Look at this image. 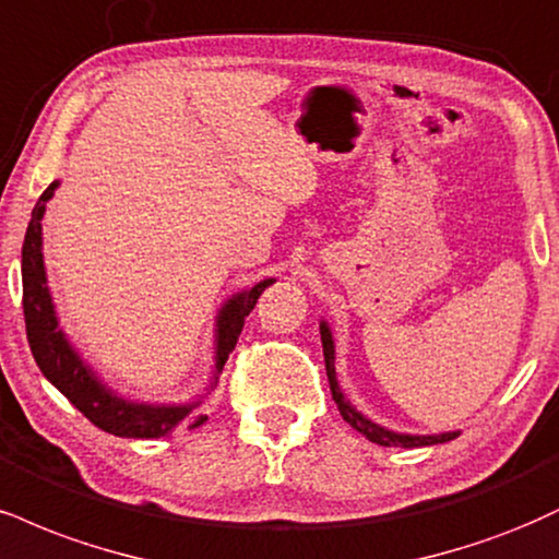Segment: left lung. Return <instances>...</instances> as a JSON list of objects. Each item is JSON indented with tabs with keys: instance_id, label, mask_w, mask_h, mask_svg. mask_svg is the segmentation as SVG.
I'll use <instances>...</instances> for the list:
<instances>
[{
	"instance_id": "1",
	"label": "left lung",
	"mask_w": 559,
	"mask_h": 559,
	"mask_svg": "<svg viewBox=\"0 0 559 559\" xmlns=\"http://www.w3.org/2000/svg\"><path fill=\"white\" fill-rule=\"evenodd\" d=\"M320 338H322V354H325V372L328 382H331V393L335 406H338L344 421H348L356 432H361L369 442H378V445L385 448H425V445H437V442L455 440L459 432H440V435H406V432H393V429H385L374 425L369 416H365L359 408L354 406L352 401L346 399V393L338 385V378H335V341L331 333V325L325 320H320Z\"/></svg>"
}]
</instances>
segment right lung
<instances>
[{
  "label": "right lung",
  "instance_id": "obj_1",
  "mask_svg": "<svg viewBox=\"0 0 559 559\" xmlns=\"http://www.w3.org/2000/svg\"><path fill=\"white\" fill-rule=\"evenodd\" d=\"M59 181L53 179L46 187L36 207L31 213L28 231L23 241V312L25 331H28V344L44 378L51 382L59 393L64 395L80 414L87 416L98 429L117 437H132V440H153V437H166L177 429L181 421L190 416L194 408L203 403L205 395L190 403H147L132 401L119 395L100 380V374L83 359V354L72 346L67 333L59 328L57 307H53L49 278H46L44 265V234L41 221L46 213V203L57 192ZM275 278H265L245 292H237L221 305L215 314V335H213V378L207 382L205 393H211L218 382L221 369H224L228 354L237 346L245 318L258 305L260 294Z\"/></svg>",
  "mask_w": 559,
  "mask_h": 559
}]
</instances>
